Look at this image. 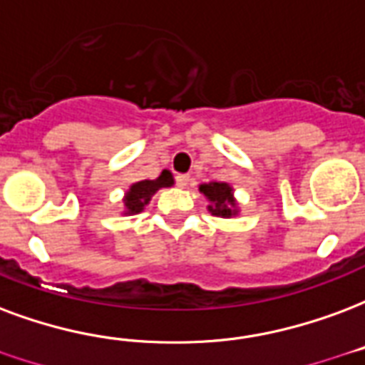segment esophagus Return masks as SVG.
<instances>
[{"mask_svg":"<svg viewBox=\"0 0 365 365\" xmlns=\"http://www.w3.org/2000/svg\"><path fill=\"white\" fill-rule=\"evenodd\" d=\"M175 183H178V187H187V183H190V175L178 174L175 175Z\"/></svg>","mask_w":365,"mask_h":365,"instance_id":"34e87169","label":"esophagus"}]
</instances>
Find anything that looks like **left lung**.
Listing matches in <instances>:
<instances>
[{
	"mask_svg": "<svg viewBox=\"0 0 365 365\" xmlns=\"http://www.w3.org/2000/svg\"><path fill=\"white\" fill-rule=\"evenodd\" d=\"M199 191L207 197L209 201V212L215 217L220 218H232L236 217L240 209H237V201L234 197V190L232 185L224 182H210V183H201Z\"/></svg>",
	"mask_w": 365,
	"mask_h": 365,
	"instance_id": "8db88e82",
	"label": "left lung"
}]
</instances>
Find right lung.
<instances>
[{"mask_svg":"<svg viewBox=\"0 0 365 365\" xmlns=\"http://www.w3.org/2000/svg\"><path fill=\"white\" fill-rule=\"evenodd\" d=\"M170 185H174V175L170 170H162V174L156 180H143V182L133 183L123 195V207H125L123 215L141 212L156 191L162 190V187H170Z\"/></svg>","mask_w":365,"mask_h":365,"instance_id":"obj_1","label":"right lung"}]
</instances>
